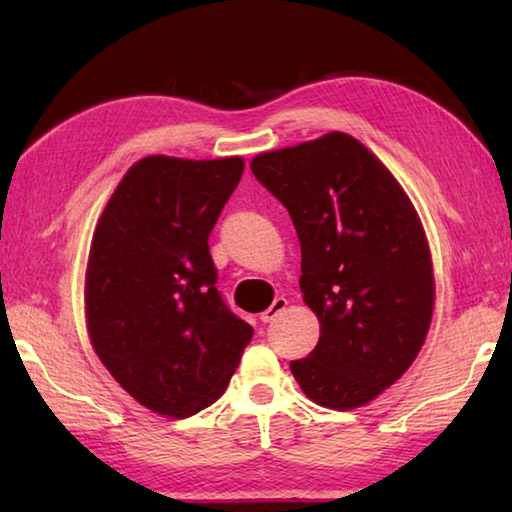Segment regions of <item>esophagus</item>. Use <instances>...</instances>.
Returning a JSON list of instances; mask_svg holds the SVG:
<instances>
[{
    "label": "esophagus",
    "mask_w": 512,
    "mask_h": 512,
    "mask_svg": "<svg viewBox=\"0 0 512 512\" xmlns=\"http://www.w3.org/2000/svg\"><path fill=\"white\" fill-rule=\"evenodd\" d=\"M287 305H289L287 298L277 296V298L271 302V307H268L266 311H262V314H259V320H262V323H271V320H275L277 316L282 314L284 309H287Z\"/></svg>",
    "instance_id": "esophagus-1"
}]
</instances>
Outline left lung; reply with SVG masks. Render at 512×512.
<instances>
[{"instance_id":"1","label":"left lung","mask_w":512,"mask_h":512,"mask_svg":"<svg viewBox=\"0 0 512 512\" xmlns=\"http://www.w3.org/2000/svg\"><path fill=\"white\" fill-rule=\"evenodd\" d=\"M300 239V291L320 320L309 357L291 361L307 397L357 409L395 384L427 336L429 246L409 196L345 133L268 151L250 162Z\"/></svg>"}]
</instances>
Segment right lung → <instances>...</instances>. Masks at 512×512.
<instances>
[{
    "label": "right lung",
    "instance_id": "add662e5",
    "mask_svg": "<svg viewBox=\"0 0 512 512\" xmlns=\"http://www.w3.org/2000/svg\"><path fill=\"white\" fill-rule=\"evenodd\" d=\"M241 173V158L149 155L128 169L94 230L92 345L126 393L169 418L219 400L253 339L216 287L207 244Z\"/></svg>",
    "mask_w": 512,
    "mask_h": 512
}]
</instances>
